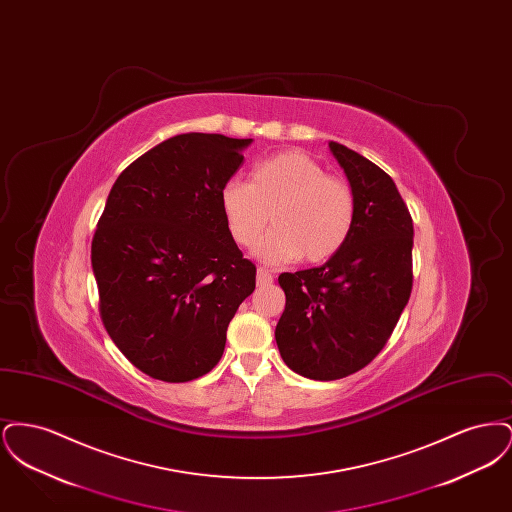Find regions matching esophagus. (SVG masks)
<instances>
[{"mask_svg":"<svg viewBox=\"0 0 512 512\" xmlns=\"http://www.w3.org/2000/svg\"><path fill=\"white\" fill-rule=\"evenodd\" d=\"M272 280L274 278H272V272L268 268H257V284L259 286H268V284H272Z\"/></svg>","mask_w":512,"mask_h":512,"instance_id":"obj_1","label":"esophagus"}]
</instances>
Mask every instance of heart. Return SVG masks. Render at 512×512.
I'll list each match as a JSON object with an SVG mask.
<instances>
[{"label":"heart","instance_id":"1","mask_svg":"<svg viewBox=\"0 0 512 512\" xmlns=\"http://www.w3.org/2000/svg\"><path fill=\"white\" fill-rule=\"evenodd\" d=\"M220 207L232 240L253 247L268 220L274 228L257 255L267 263H324L340 253L355 224L353 190L303 151H284L257 163L251 180H228Z\"/></svg>","mask_w":512,"mask_h":512}]
</instances>
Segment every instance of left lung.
<instances>
[{
	"mask_svg": "<svg viewBox=\"0 0 512 512\" xmlns=\"http://www.w3.org/2000/svg\"><path fill=\"white\" fill-rule=\"evenodd\" d=\"M355 195L347 244L322 267L284 272L286 309L276 324L284 363L311 380L365 368L390 340L413 290V219L390 174L330 142Z\"/></svg>",
	"mask_w": 512,
	"mask_h": 512,
	"instance_id": "left-lung-1",
	"label": "left lung"
}]
</instances>
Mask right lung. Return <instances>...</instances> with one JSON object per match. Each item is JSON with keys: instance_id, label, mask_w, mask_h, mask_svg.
Here are the masks:
<instances>
[{"instance_id": "1", "label": "right lung", "mask_w": 512, "mask_h": 512, "mask_svg": "<svg viewBox=\"0 0 512 512\" xmlns=\"http://www.w3.org/2000/svg\"><path fill=\"white\" fill-rule=\"evenodd\" d=\"M253 140L180 134L113 184L92 240L99 315L147 376L190 382L219 363L257 268L232 240L220 190Z\"/></svg>"}]
</instances>
